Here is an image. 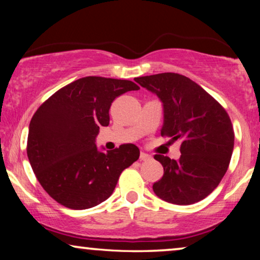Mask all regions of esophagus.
Segmentation results:
<instances>
[{
	"instance_id": "esophagus-1",
	"label": "esophagus",
	"mask_w": 260,
	"mask_h": 260,
	"mask_svg": "<svg viewBox=\"0 0 260 260\" xmlns=\"http://www.w3.org/2000/svg\"><path fill=\"white\" fill-rule=\"evenodd\" d=\"M140 158H141V161H148V159L151 158V156L148 155V154H145V152H141Z\"/></svg>"
}]
</instances>
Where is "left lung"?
<instances>
[{
  "label": "left lung",
  "mask_w": 260,
  "mask_h": 260,
  "mask_svg": "<svg viewBox=\"0 0 260 260\" xmlns=\"http://www.w3.org/2000/svg\"><path fill=\"white\" fill-rule=\"evenodd\" d=\"M163 105L162 136L181 142L180 158L155 155L162 179L152 184L159 199L174 205L201 201L218 187L229 168L234 131L226 110L200 85L177 73L135 78Z\"/></svg>",
  "instance_id": "8db88e82"
}]
</instances>
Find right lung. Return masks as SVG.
Here are the masks:
<instances>
[{"mask_svg":"<svg viewBox=\"0 0 260 260\" xmlns=\"http://www.w3.org/2000/svg\"><path fill=\"white\" fill-rule=\"evenodd\" d=\"M140 90L134 81L85 77L60 88L34 113L27 155L42 188L60 205L86 209L105 201L119 175L140 157L135 144L99 151V127L110 123L118 95Z\"/></svg>","mask_w":260,"mask_h":260,"instance_id":"1","label":"right lung"}]
</instances>
